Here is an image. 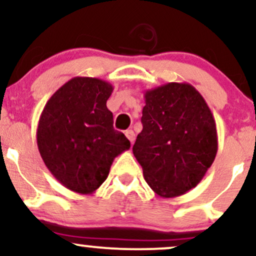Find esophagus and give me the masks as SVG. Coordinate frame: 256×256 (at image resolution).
<instances>
[{
  "mask_svg": "<svg viewBox=\"0 0 256 256\" xmlns=\"http://www.w3.org/2000/svg\"><path fill=\"white\" fill-rule=\"evenodd\" d=\"M125 134H126V137L128 138V140H130L131 143H134V132L132 131V130H126L125 131Z\"/></svg>",
  "mask_w": 256,
  "mask_h": 256,
  "instance_id": "1",
  "label": "esophagus"
}]
</instances>
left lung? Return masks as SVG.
Returning <instances> with one entry per match:
<instances>
[{
	"instance_id": "8db88e82",
	"label": "left lung",
	"mask_w": 256,
	"mask_h": 256,
	"mask_svg": "<svg viewBox=\"0 0 256 256\" xmlns=\"http://www.w3.org/2000/svg\"><path fill=\"white\" fill-rule=\"evenodd\" d=\"M143 130L134 158L156 195L177 198L195 188L218 152L216 120L192 85L167 83L144 92Z\"/></svg>"
}]
</instances>
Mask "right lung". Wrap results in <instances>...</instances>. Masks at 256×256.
I'll use <instances>...</instances> for the list:
<instances>
[{"mask_svg": "<svg viewBox=\"0 0 256 256\" xmlns=\"http://www.w3.org/2000/svg\"><path fill=\"white\" fill-rule=\"evenodd\" d=\"M112 92V84L102 79L74 77L55 91L40 116V156L56 180L74 192L98 189L114 158L130 149L106 106Z\"/></svg>", "mask_w": 256, "mask_h": 256, "instance_id": "1", "label": "right lung"}]
</instances>
